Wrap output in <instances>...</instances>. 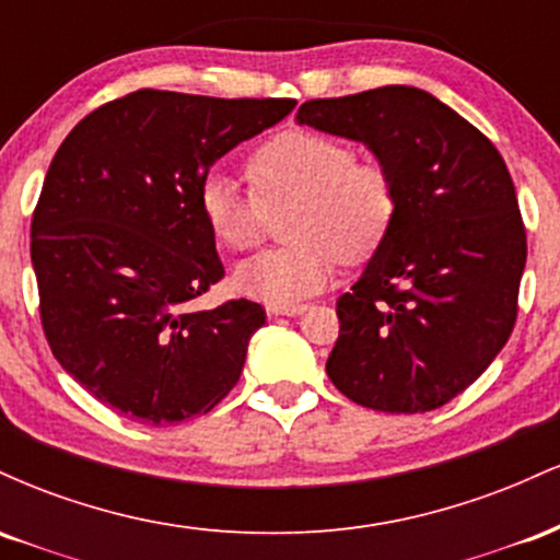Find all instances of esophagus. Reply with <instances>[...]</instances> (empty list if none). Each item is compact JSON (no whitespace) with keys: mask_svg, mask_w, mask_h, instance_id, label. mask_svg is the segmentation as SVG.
I'll list each match as a JSON object with an SVG mask.
<instances>
[{"mask_svg":"<svg viewBox=\"0 0 560 560\" xmlns=\"http://www.w3.org/2000/svg\"><path fill=\"white\" fill-rule=\"evenodd\" d=\"M307 311V305H268L266 313L268 318H279V316H302Z\"/></svg>","mask_w":560,"mask_h":560,"instance_id":"esophagus-1","label":"esophagus"}]
</instances>
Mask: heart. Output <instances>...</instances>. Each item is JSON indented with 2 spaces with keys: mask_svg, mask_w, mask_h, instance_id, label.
<instances>
[{
  "mask_svg": "<svg viewBox=\"0 0 560 560\" xmlns=\"http://www.w3.org/2000/svg\"><path fill=\"white\" fill-rule=\"evenodd\" d=\"M244 189L226 171H210L199 186V210L218 242L247 249L258 242L262 215L294 199L284 247L260 249L231 271L236 294L266 305H298L324 292L337 262L376 253L397 213V191L378 165L355 163L345 141L316 131H287L249 158Z\"/></svg>",
  "mask_w": 560,
  "mask_h": 560,
  "instance_id": "b5f03b06",
  "label": "heart"
}]
</instances>
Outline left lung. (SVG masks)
<instances>
[{"mask_svg":"<svg viewBox=\"0 0 560 560\" xmlns=\"http://www.w3.org/2000/svg\"><path fill=\"white\" fill-rule=\"evenodd\" d=\"M294 120L361 141L397 191L387 236L337 300L326 374L365 408H440L485 374L516 324L526 234L503 158L416 86L311 100Z\"/></svg>","mask_w":560,"mask_h":560,"instance_id":"left-lung-1","label":"left lung"}]
</instances>
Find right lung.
Wrapping results in <instances>:
<instances>
[{
  "label": "right lung",
  "mask_w": 560,
  "mask_h": 560,
  "mask_svg": "<svg viewBox=\"0 0 560 560\" xmlns=\"http://www.w3.org/2000/svg\"><path fill=\"white\" fill-rule=\"evenodd\" d=\"M294 105L141 89L86 115L57 150L31 221L44 334L62 369L126 419L186 421L240 382L266 311L189 307L223 276L199 186Z\"/></svg>",
  "instance_id": "obj_1"
}]
</instances>
